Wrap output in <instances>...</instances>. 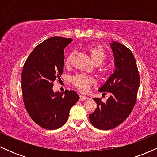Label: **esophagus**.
Instances as JSON below:
<instances>
[{
	"mask_svg": "<svg viewBox=\"0 0 157 157\" xmlns=\"http://www.w3.org/2000/svg\"><path fill=\"white\" fill-rule=\"evenodd\" d=\"M88 99H89V97L85 96V95H80V101H84V100H88Z\"/></svg>",
	"mask_w": 157,
	"mask_h": 157,
	"instance_id": "34e87169",
	"label": "esophagus"
}]
</instances>
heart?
I'll use <instances>...</instances> for the list:
<instances>
[{
    "label": "heart",
    "instance_id": "1",
    "mask_svg": "<svg viewBox=\"0 0 157 157\" xmlns=\"http://www.w3.org/2000/svg\"><path fill=\"white\" fill-rule=\"evenodd\" d=\"M89 52L90 53L92 60L94 63H101L105 60L106 52L102 46H91L89 48ZM71 59H72V54H69L65 59V65L69 66L71 64ZM71 82L75 87H77L81 91H86L89 89L91 85L94 82V79L92 77L89 75L80 74L74 76L71 78Z\"/></svg>",
    "mask_w": 157,
    "mask_h": 157
}]
</instances>
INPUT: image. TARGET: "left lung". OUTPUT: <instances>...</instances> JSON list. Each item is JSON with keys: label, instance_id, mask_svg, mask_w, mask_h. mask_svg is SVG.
<instances>
[{"label": "left lung", "instance_id": "obj_1", "mask_svg": "<svg viewBox=\"0 0 157 157\" xmlns=\"http://www.w3.org/2000/svg\"><path fill=\"white\" fill-rule=\"evenodd\" d=\"M110 45L116 69L99 91L109 92L111 95L105 102L100 98H93L97 107L89 114L91 123L100 130L114 128L130 115L136 103L140 81L136 60L131 50L118 42L112 41Z\"/></svg>", "mask_w": 157, "mask_h": 157}]
</instances>
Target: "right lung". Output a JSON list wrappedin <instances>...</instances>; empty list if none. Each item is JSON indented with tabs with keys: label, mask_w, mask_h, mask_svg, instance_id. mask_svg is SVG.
Listing matches in <instances>:
<instances>
[{
	"label": "right lung",
	"mask_w": 157,
	"mask_h": 157,
	"mask_svg": "<svg viewBox=\"0 0 157 157\" xmlns=\"http://www.w3.org/2000/svg\"><path fill=\"white\" fill-rule=\"evenodd\" d=\"M71 38L52 37L29 55L21 75L23 103L34 122L48 130L60 128L80 97L75 91L54 92L53 82L63 71L64 48Z\"/></svg>",
	"instance_id": "right-lung-1"
}]
</instances>
